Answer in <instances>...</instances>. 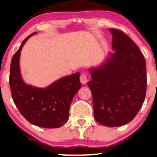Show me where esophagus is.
<instances>
[{
	"instance_id": "esophagus-1",
	"label": "esophagus",
	"mask_w": 157,
	"mask_h": 157,
	"mask_svg": "<svg viewBox=\"0 0 157 157\" xmlns=\"http://www.w3.org/2000/svg\"><path fill=\"white\" fill-rule=\"evenodd\" d=\"M88 79H87V76L85 73H82L80 76V82L82 84H86V82H87Z\"/></svg>"
}]
</instances>
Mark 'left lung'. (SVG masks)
I'll return each instance as SVG.
<instances>
[{"label":"left lung","instance_id":"obj_1","mask_svg":"<svg viewBox=\"0 0 157 157\" xmlns=\"http://www.w3.org/2000/svg\"><path fill=\"white\" fill-rule=\"evenodd\" d=\"M113 36L108 57L99 66L89 69L92 80L94 119L106 127H119L134 119L146 93V63L132 39L117 29H109Z\"/></svg>","mask_w":157,"mask_h":157}]
</instances>
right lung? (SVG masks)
<instances>
[{
	"mask_svg": "<svg viewBox=\"0 0 157 157\" xmlns=\"http://www.w3.org/2000/svg\"><path fill=\"white\" fill-rule=\"evenodd\" d=\"M30 34L13 56L11 62L9 84L13 102L21 114L32 124L44 128H58L68 120L73 97L82 84L78 72L55 81L45 88L27 84L22 78L19 58L23 46Z\"/></svg>",
	"mask_w": 157,
	"mask_h": 157,
	"instance_id": "right-lung-1",
	"label": "right lung"
}]
</instances>
